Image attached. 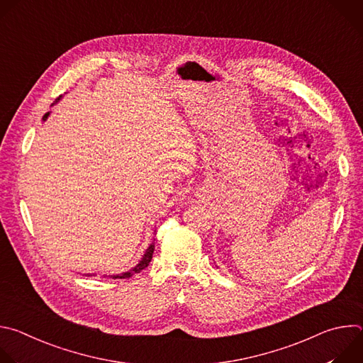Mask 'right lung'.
<instances>
[{"mask_svg":"<svg viewBox=\"0 0 363 363\" xmlns=\"http://www.w3.org/2000/svg\"><path fill=\"white\" fill-rule=\"evenodd\" d=\"M62 99V96H59L57 99H56V101L53 103V105L51 106H55L56 103ZM48 115H50V112H47L44 116H43V122H45L47 121V118H48ZM153 250H155V242H152L147 248H146V251H145V254H143V257H142V260L133 267V269H130L129 272H125V273H121V274H112V276H109L111 279H129V277H132L133 274H136V273H140L143 269H146L147 266H149V263H150V260H152V254H153ZM87 276H91V274H87ZM106 277V276H105Z\"/></svg>","mask_w":363,"mask_h":363,"instance_id":"1","label":"right lung"}]
</instances>
